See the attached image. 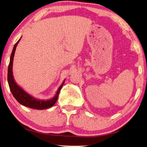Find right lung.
I'll return each instance as SVG.
<instances>
[{
	"label": "right lung",
	"instance_id": "obj_1",
	"mask_svg": "<svg viewBox=\"0 0 147 147\" xmlns=\"http://www.w3.org/2000/svg\"><path fill=\"white\" fill-rule=\"evenodd\" d=\"M21 38V37L20 38V39L17 42L15 45H14L10 56V60H9V63L8 69V82L9 86V89H10L11 94H12L13 97L16 98V100L18 101L19 103H21V105H24V106L35 109L42 110L47 109V108L52 107L53 105L56 103L58 98V96H59L60 91H61L62 86L64 85V81H63V83H62V85L59 86V88H58L56 94H55L54 97L47 100H39L37 99V98H35L34 97H33V96L29 94H28L26 91L24 90L20 86H19L18 84L16 83L15 80H14L12 68L13 57L14 55H15L16 47L17 45H18V43L19 42V41H20Z\"/></svg>",
	"mask_w": 147,
	"mask_h": 147
}]
</instances>
